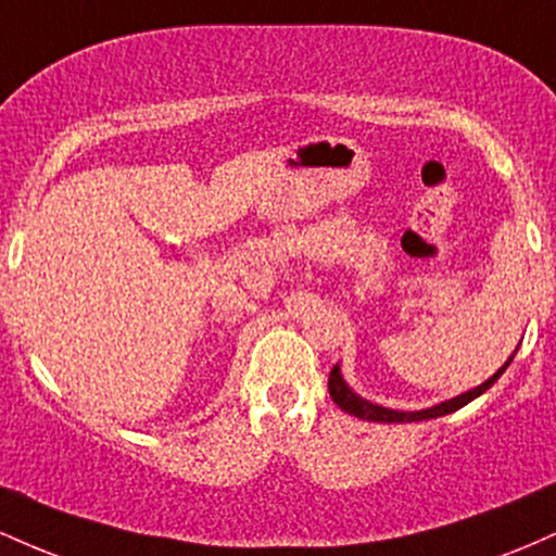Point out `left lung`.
Masks as SVG:
<instances>
[{
    "mask_svg": "<svg viewBox=\"0 0 556 556\" xmlns=\"http://www.w3.org/2000/svg\"><path fill=\"white\" fill-rule=\"evenodd\" d=\"M515 353H518V348H515ZM515 353L509 355L507 363H504L500 371H496L494 376H489L483 384L468 389V392L457 394V397H452V400H444V402H437V405H431V407H424V410H392V407L376 405V402L361 397V394L353 392V387L344 381V376L340 371V363H337L329 374V394L344 413H350V416L363 418V420H376V424H413V420L442 418V416H450V413L460 410V407L468 405V402H473L476 397H481V394L486 392V389L494 384V381L500 379L504 371H507V366L513 363Z\"/></svg>",
    "mask_w": 556,
    "mask_h": 556,
    "instance_id": "1",
    "label": "left lung"
}]
</instances>
